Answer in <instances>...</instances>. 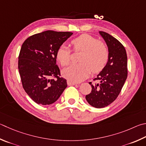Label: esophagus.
<instances>
[{
	"label": "esophagus",
	"instance_id": "34e87169",
	"mask_svg": "<svg viewBox=\"0 0 146 146\" xmlns=\"http://www.w3.org/2000/svg\"><path fill=\"white\" fill-rule=\"evenodd\" d=\"M67 84H68V86H74V85H75V84H76V82H73V81H71V80H68L67 81Z\"/></svg>",
	"mask_w": 146,
	"mask_h": 146
}]
</instances>
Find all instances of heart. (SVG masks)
Segmentation results:
<instances>
[{"label":"heart","instance_id":"heart-1","mask_svg":"<svg viewBox=\"0 0 146 146\" xmlns=\"http://www.w3.org/2000/svg\"><path fill=\"white\" fill-rule=\"evenodd\" d=\"M73 50L82 51L78 61L63 69L62 75L69 80L81 82L88 76L91 71L96 73L102 71L107 64L109 52L107 45L89 34H84L71 41ZM71 50L68 46L61 45L56 52V58L62 66L70 62Z\"/></svg>","mask_w":146,"mask_h":146}]
</instances>
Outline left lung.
Listing matches in <instances>:
<instances>
[{"label":"left lung","instance_id":"8db88e82","mask_svg":"<svg viewBox=\"0 0 146 146\" xmlns=\"http://www.w3.org/2000/svg\"><path fill=\"white\" fill-rule=\"evenodd\" d=\"M99 33L107 44L109 57L107 64L94 80L100 84L92 85V91L86 96L90 105L95 108L107 107L117 98L128 75L127 55L124 46L117 39L103 31Z\"/></svg>","mask_w":146,"mask_h":146}]
</instances>
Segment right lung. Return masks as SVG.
<instances>
[{"mask_svg":"<svg viewBox=\"0 0 146 146\" xmlns=\"http://www.w3.org/2000/svg\"><path fill=\"white\" fill-rule=\"evenodd\" d=\"M73 33L46 31L34 34L23 42L18 57V70L22 86L38 104L50 105L59 99L67 87L59 77L56 52ZM51 76L56 79H50Z\"/></svg>","mask_w":146,"mask_h":146,"instance_id":"add662e5","label":"right lung"}]
</instances>
